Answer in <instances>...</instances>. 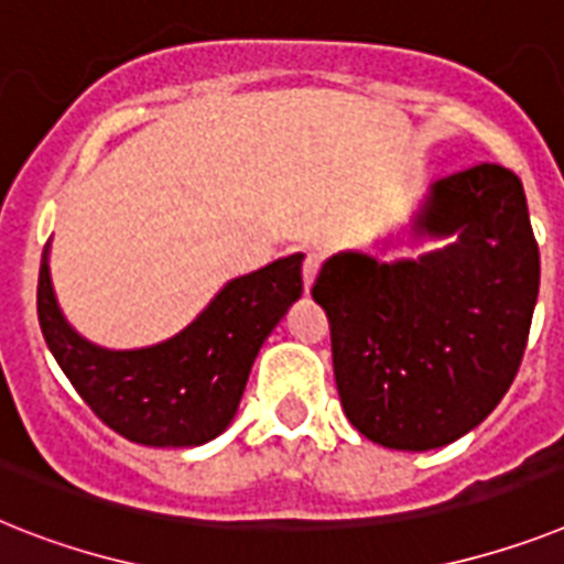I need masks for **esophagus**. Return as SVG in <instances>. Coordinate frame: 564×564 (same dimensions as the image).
Wrapping results in <instances>:
<instances>
[{
  "label": "esophagus",
  "mask_w": 564,
  "mask_h": 564,
  "mask_svg": "<svg viewBox=\"0 0 564 564\" xmlns=\"http://www.w3.org/2000/svg\"><path fill=\"white\" fill-rule=\"evenodd\" d=\"M319 262H323V256L319 253L305 256V264H302V282H305V293L314 288V279H316V273H319Z\"/></svg>",
  "instance_id": "1"
}]
</instances>
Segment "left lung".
I'll return each instance as SVG.
<instances>
[{
	"label": "left lung",
	"mask_w": 564,
	"mask_h": 564,
	"mask_svg": "<svg viewBox=\"0 0 564 564\" xmlns=\"http://www.w3.org/2000/svg\"><path fill=\"white\" fill-rule=\"evenodd\" d=\"M377 259L339 250L314 300L332 319L343 412L389 449L426 453L476 430L513 383L539 296V248L522 181L478 164L430 184Z\"/></svg>",
	"instance_id": "1"
}]
</instances>
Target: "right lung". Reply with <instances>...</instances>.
Listing matches in <instances>:
<instances>
[{
	"label": "right lung",
	"instance_id": "1",
	"mask_svg": "<svg viewBox=\"0 0 564 564\" xmlns=\"http://www.w3.org/2000/svg\"><path fill=\"white\" fill-rule=\"evenodd\" d=\"M302 253L236 276L178 334L141 348L83 337L51 282V241L36 285L42 337L63 375L106 426L143 446H202L239 412L264 339L302 296Z\"/></svg>",
	"mask_w": 564,
	"mask_h": 564
}]
</instances>
